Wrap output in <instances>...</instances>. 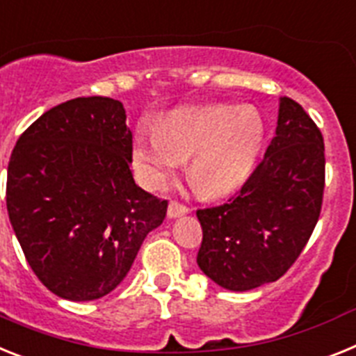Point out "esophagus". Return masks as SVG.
<instances>
[{
    "label": "esophagus",
    "mask_w": 356,
    "mask_h": 356,
    "mask_svg": "<svg viewBox=\"0 0 356 356\" xmlns=\"http://www.w3.org/2000/svg\"><path fill=\"white\" fill-rule=\"evenodd\" d=\"M186 213H190V208L184 204L177 202V200H172L168 204V218H177V216L186 215Z\"/></svg>",
    "instance_id": "obj_1"
}]
</instances>
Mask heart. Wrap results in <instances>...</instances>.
Instances as JSON below:
<instances>
[{
  "mask_svg": "<svg viewBox=\"0 0 356 356\" xmlns=\"http://www.w3.org/2000/svg\"><path fill=\"white\" fill-rule=\"evenodd\" d=\"M264 145V122L249 107L208 105L168 114L161 127L138 132L136 172L148 188H163L190 157L193 186L204 197H224L249 179Z\"/></svg>",
  "mask_w": 356,
  "mask_h": 356,
  "instance_id": "b5f03b06",
  "label": "heart"
}]
</instances>
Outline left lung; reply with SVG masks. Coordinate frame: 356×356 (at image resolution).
I'll list each match as a JSON object with an SVG mask.
<instances>
[{"instance_id":"left-lung-1","label":"left lung","mask_w":356,"mask_h":356,"mask_svg":"<svg viewBox=\"0 0 356 356\" xmlns=\"http://www.w3.org/2000/svg\"><path fill=\"white\" fill-rule=\"evenodd\" d=\"M324 140L298 102L280 100L276 136L243 186L222 206L197 209V264L222 289L245 292L280 280L319 220Z\"/></svg>"}]
</instances>
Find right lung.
<instances>
[{
  "label": "right lung",
  "mask_w": 356,
  "mask_h": 356,
  "mask_svg": "<svg viewBox=\"0 0 356 356\" xmlns=\"http://www.w3.org/2000/svg\"><path fill=\"white\" fill-rule=\"evenodd\" d=\"M125 109L107 97L73 98L19 136L7 174V209L24 258L63 299L113 292L168 200L134 182Z\"/></svg>",
  "instance_id": "obj_1"
}]
</instances>
